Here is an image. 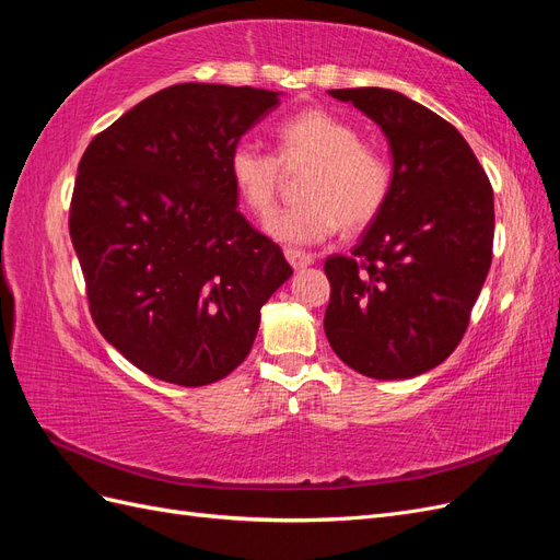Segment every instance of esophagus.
I'll return each mask as SVG.
<instances>
[{
  "label": "esophagus",
  "instance_id": "obj_1",
  "mask_svg": "<svg viewBox=\"0 0 560 560\" xmlns=\"http://www.w3.org/2000/svg\"><path fill=\"white\" fill-rule=\"evenodd\" d=\"M284 257H287V261L292 264V268H306V266H311V264H315V257L313 254H308V252H301V249H294V247H287L284 249Z\"/></svg>",
  "mask_w": 560,
  "mask_h": 560
}]
</instances>
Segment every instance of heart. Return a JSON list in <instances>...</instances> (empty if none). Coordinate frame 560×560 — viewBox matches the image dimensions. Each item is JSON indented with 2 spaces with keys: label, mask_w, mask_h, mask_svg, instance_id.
Returning <instances> with one entry per match:
<instances>
[{
  "label": "heart",
  "mask_w": 560,
  "mask_h": 560,
  "mask_svg": "<svg viewBox=\"0 0 560 560\" xmlns=\"http://www.w3.org/2000/svg\"><path fill=\"white\" fill-rule=\"evenodd\" d=\"M278 156L238 144L229 156V175L245 206L259 217L276 208L282 165L311 163L301 184L306 200L284 208L266 224L280 243L313 245L346 224L369 226L393 189V167L383 151L362 142L360 130L329 109H306L276 130Z\"/></svg>",
  "instance_id": "obj_1"
}]
</instances>
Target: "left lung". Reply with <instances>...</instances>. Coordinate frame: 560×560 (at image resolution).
<instances>
[{
	"mask_svg": "<svg viewBox=\"0 0 560 560\" xmlns=\"http://www.w3.org/2000/svg\"><path fill=\"white\" fill-rule=\"evenodd\" d=\"M385 132L393 189L350 257L331 254L329 346L378 381L413 378L460 343L493 257V189L442 116L397 91H329Z\"/></svg>",
	"mask_w": 560,
	"mask_h": 560,
	"instance_id": "1",
	"label": "left lung"
}]
</instances>
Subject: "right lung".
Masks as SVG:
<instances>
[{
	"label": "right lung",
	"mask_w": 560,
	"mask_h": 560,
	"mask_svg": "<svg viewBox=\"0 0 560 560\" xmlns=\"http://www.w3.org/2000/svg\"><path fill=\"white\" fill-rule=\"evenodd\" d=\"M278 103L276 91L177 83L83 151L70 235L91 315L149 376L184 387L229 376L292 276L238 212L229 175L231 151Z\"/></svg>",
	"instance_id": "right-lung-1"
}]
</instances>
